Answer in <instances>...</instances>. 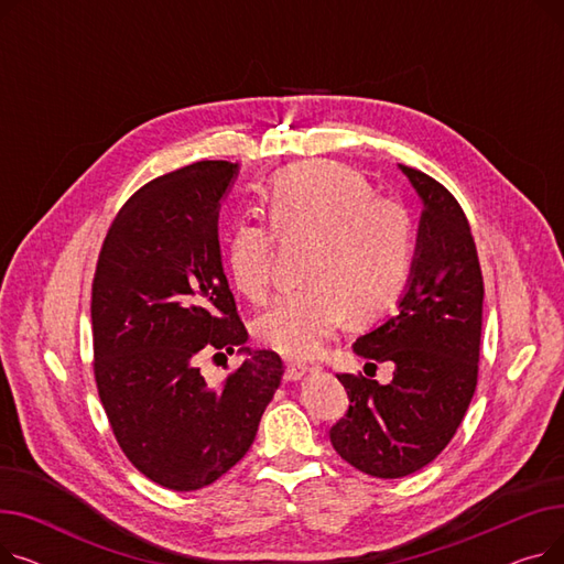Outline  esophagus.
Here are the masks:
<instances>
[{
	"label": "esophagus",
	"mask_w": 564,
	"mask_h": 564,
	"mask_svg": "<svg viewBox=\"0 0 564 564\" xmlns=\"http://www.w3.org/2000/svg\"><path fill=\"white\" fill-rule=\"evenodd\" d=\"M308 372V368L304 366V364H300V361H285V379H290V381H297V379H302L304 375Z\"/></svg>",
	"instance_id": "34e87169"
}]
</instances>
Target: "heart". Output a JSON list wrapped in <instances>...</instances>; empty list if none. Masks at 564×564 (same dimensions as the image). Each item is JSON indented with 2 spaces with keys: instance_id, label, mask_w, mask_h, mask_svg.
<instances>
[{
  "instance_id": "1",
  "label": "heart",
  "mask_w": 564,
  "mask_h": 564,
  "mask_svg": "<svg viewBox=\"0 0 564 564\" xmlns=\"http://www.w3.org/2000/svg\"><path fill=\"white\" fill-rule=\"evenodd\" d=\"M274 235L308 240L304 288L290 290L256 319V336L288 357L308 359L354 319L391 311L413 270L416 237L406 207L372 194L366 177L332 160L300 162L276 173L262 189ZM274 235L240 221L228 240L235 288L262 302L274 283Z\"/></svg>"
}]
</instances>
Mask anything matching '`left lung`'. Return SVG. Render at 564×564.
<instances>
[{"label": "left lung", "instance_id": "obj_1", "mask_svg": "<svg viewBox=\"0 0 564 564\" xmlns=\"http://www.w3.org/2000/svg\"><path fill=\"white\" fill-rule=\"evenodd\" d=\"M398 166L423 203L411 279L398 311L351 345L395 372L391 383L338 375L349 409L332 427L336 453L372 478L411 476L448 446L480 361L485 285L466 215L434 177Z\"/></svg>", "mask_w": 564, "mask_h": 564}]
</instances>
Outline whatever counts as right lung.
Listing matches in <instances>:
<instances>
[{
  "mask_svg": "<svg viewBox=\"0 0 564 564\" xmlns=\"http://www.w3.org/2000/svg\"><path fill=\"white\" fill-rule=\"evenodd\" d=\"M240 164L196 162L141 187L100 249L94 294L96 381L126 457L173 491L213 485L240 462L274 398L283 361L251 349L221 264L219 210ZM200 350H240L217 388Z\"/></svg>",
  "mask_w": 564,
  "mask_h": 564,
  "instance_id": "add662e5",
  "label": "right lung"
}]
</instances>
